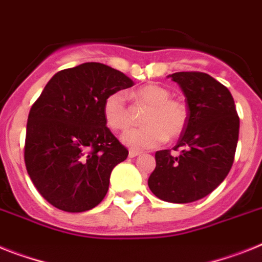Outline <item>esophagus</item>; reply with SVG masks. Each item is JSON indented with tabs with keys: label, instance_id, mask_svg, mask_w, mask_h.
Listing matches in <instances>:
<instances>
[{
	"label": "esophagus",
	"instance_id": "obj_1",
	"mask_svg": "<svg viewBox=\"0 0 262 262\" xmlns=\"http://www.w3.org/2000/svg\"><path fill=\"white\" fill-rule=\"evenodd\" d=\"M140 155H141V151L133 150V149H130V150H129V157H130V158H135V157H137V156H140Z\"/></svg>",
	"mask_w": 262,
	"mask_h": 262
}]
</instances>
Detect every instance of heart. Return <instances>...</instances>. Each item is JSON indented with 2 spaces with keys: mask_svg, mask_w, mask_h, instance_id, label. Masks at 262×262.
<instances>
[{
  "mask_svg": "<svg viewBox=\"0 0 262 262\" xmlns=\"http://www.w3.org/2000/svg\"><path fill=\"white\" fill-rule=\"evenodd\" d=\"M133 97L142 106H148L142 117L144 127L126 132L122 142L132 149L157 148L166 138H177L188 124V109L185 104L172 98V92L161 85H145L133 93ZM102 114L106 125L114 132H124L132 124V112L127 107L122 92L107 94L102 105Z\"/></svg>",
  "mask_w": 262,
  "mask_h": 262,
  "instance_id": "1",
  "label": "heart"
}]
</instances>
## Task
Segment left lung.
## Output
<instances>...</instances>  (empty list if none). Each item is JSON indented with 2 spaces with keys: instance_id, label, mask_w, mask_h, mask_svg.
<instances>
[{
  "instance_id": "obj_1",
  "label": "left lung",
  "mask_w": 262,
  "mask_h": 262,
  "mask_svg": "<svg viewBox=\"0 0 262 262\" xmlns=\"http://www.w3.org/2000/svg\"><path fill=\"white\" fill-rule=\"evenodd\" d=\"M184 92L188 124L174 150L156 151V169L148 180L162 201L188 204L212 193L229 173L238 141L239 118L232 94L201 72L170 74Z\"/></svg>"
}]
</instances>
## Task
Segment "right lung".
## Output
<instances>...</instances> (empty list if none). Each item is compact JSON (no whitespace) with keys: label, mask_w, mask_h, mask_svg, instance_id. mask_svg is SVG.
<instances>
[{"label":"right lung","mask_w":262,"mask_h":262,"mask_svg":"<svg viewBox=\"0 0 262 262\" xmlns=\"http://www.w3.org/2000/svg\"><path fill=\"white\" fill-rule=\"evenodd\" d=\"M133 85L100 62L63 69L46 83L28 117L25 165L53 206L80 213L104 200L112 170L129 151L106 126L102 105L107 94Z\"/></svg>","instance_id":"1"}]
</instances>
